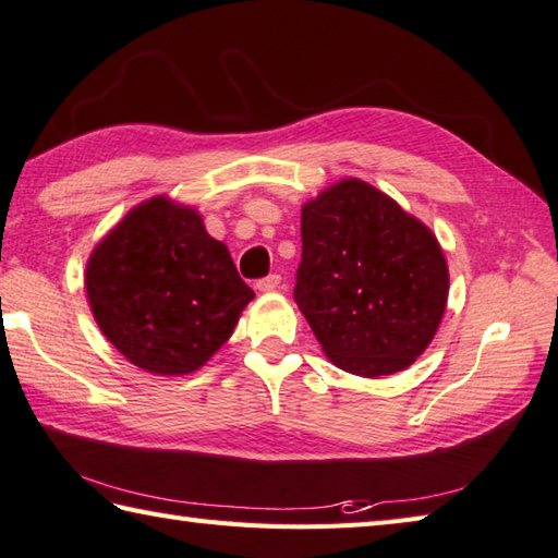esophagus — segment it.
Here are the masks:
<instances>
[{
  "label": "esophagus",
  "mask_w": 558,
  "mask_h": 558,
  "mask_svg": "<svg viewBox=\"0 0 558 558\" xmlns=\"http://www.w3.org/2000/svg\"><path fill=\"white\" fill-rule=\"evenodd\" d=\"M279 283H281V277L277 275H267V277H262V279H257V283L255 287L259 289V291H277L279 289Z\"/></svg>",
  "instance_id": "obj_1"
}]
</instances>
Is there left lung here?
Listing matches in <instances>:
<instances>
[{
	"label": "left lung",
	"mask_w": 558,
	"mask_h": 558,
	"mask_svg": "<svg viewBox=\"0 0 558 558\" xmlns=\"http://www.w3.org/2000/svg\"><path fill=\"white\" fill-rule=\"evenodd\" d=\"M301 245L293 301L332 364L384 376L425 352L449 275L420 220L378 189L344 180L303 206Z\"/></svg>",
	"instance_id": "8db88e82"
}]
</instances>
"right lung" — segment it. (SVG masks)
Listing matches in <instances>:
<instances>
[{
    "label": "right lung",
    "mask_w": 558,
    "mask_h": 558,
    "mask_svg": "<svg viewBox=\"0 0 558 558\" xmlns=\"http://www.w3.org/2000/svg\"><path fill=\"white\" fill-rule=\"evenodd\" d=\"M87 296L101 332L125 360L180 376L216 354L255 291L196 211L157 196L92 252Z\"/></svg>",
    "instance_id": "1"
}]
</instances>
